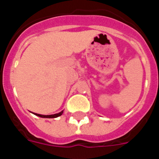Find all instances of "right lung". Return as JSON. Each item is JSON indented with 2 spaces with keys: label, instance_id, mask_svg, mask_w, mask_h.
I'll list each match as a JSON object with an SVG mask.
<instances>
[{
  "label": "right lung",
  "instance_id": "1",
  "mask_svg": "<svg viewBox=\"0 0 159 159\" xmlns=\"http://www.w3.org/2000/svg\"><path fill=\"white\" fill-rule=\"evenodd\" d=\"M63 112H64V111H62L61 112H60V113H57V114H55V115H50V116H43V115H40V114H36L34 113L36 116H39V117H41V118H57V117H59V116H60L61 115L63 114Z\"/></svg>",
  "mask_w": 159,
  "mask_h": 159
}]
</instances>
